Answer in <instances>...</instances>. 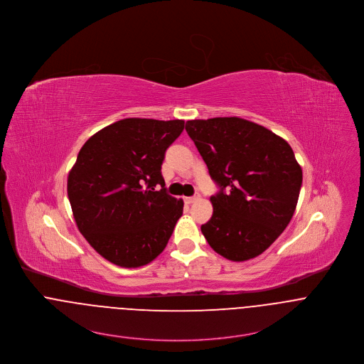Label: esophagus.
<instances>
[{
	"label": "esophagus",
	"mask_w": 364,
	"mask_h": 364,
	"mask_svg": "<svg viewBox=\"0 0 364 364\" xmlns=\"http://www.w3.org/2000/svg\"><path fill=\"white\" fill-rule=\"evenodd\" d=\"M198 198H200L198 195H195V196H192V198H185V203H186V204H192V203L198 201Z\"/></svg>",
	"instance_id": "obj_1"
}]
</instances>
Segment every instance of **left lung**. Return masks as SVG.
<instances>
[{
	"label": "left lung",
	"mask_w": 364,
	"mask_h": 364,
	"mask_svg": "<svg viewBox=\"0 0 364 364\" xmlns=\"http://www.w3.org/2000/svg\"><path fill=\"white\" fill-rule=\"evenodd\" d=\"M220 192L201 225L208 245L232 262L267 250L294 217L301 168L282 137L255 122L224 117L186 122Z\"/></svg>",
	"instance_id": "obj_1"
}]
</instances>
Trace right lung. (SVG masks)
<instances>
[{"label":"right lung","instance_id":"1","mask_svg":"<svg viewBox=\"0 0 364 364\" xmlns=\"http://www.w3.org/2000/svg\"><path fill=\"white\" fill-rule=\"evenodd\" d=\"M183 127L182 119H121L95 133L69 171L76 225L112 264L141 267L166 249L183 200L166 193L161 166Z\"/></svg>","mask_w":364,"mask_h":364}]
</instances>
